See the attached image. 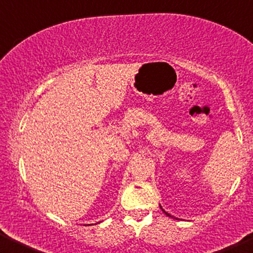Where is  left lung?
Masks as SVG:
<instances>
[{"label":"left lung","instance_id":"8db88e82","mask_svg":"<svg viewBox=\"0 0 253 253\" xmlns=\"http://www.w3.org/2000/svg\"><path fill=\"white\" fill-rule=\"evenodd\" d=\"M161 209H162V208H161ZM163 211H164V210H163ZM164 212H165V211H164ZM165 214H167V216H169V217H171V216H170V214H169V213H168V212H165Z\"/></svg>","mask_w":253,"mask_h":253}]
</instances>
